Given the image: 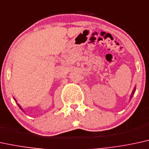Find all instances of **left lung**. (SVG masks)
Wrapping results in <instances>:
<instances>
[{"mask_svg": "<svg viewBox=\"0 0 149 149\" xmlns=\"http://www.w3.org/2000/svg\"><path fill=\"white\" fill-rule=\"evenodd\" d=\"M135 89H134V91H133V92H132V94H133V93H134V92H135Z\"/></svg>", "mask_w": 149, "mask_h": 149, "instance_id": "obj_1", "label": "left lung"}]
</instances>
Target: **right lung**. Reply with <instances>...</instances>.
I'll return each mask as SVG.
<instances>
[{
  "instance_id": "obj_1",
  "label": "right lung",
  "mask_w": 149,
  "mask_h": 149,
  "mask_svg": "<svg viewBox=\"0 0 149 149\" xmlns=\"http://www.w3.org/2000/svg\"><path fill=\"white\" fill-rule=\"evenodd\" d=\"M19 107H20V106H19ZM20 108H21V107H20Z\"/></svg>"
}]
</instances>
